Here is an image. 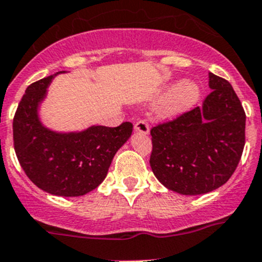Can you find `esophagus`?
<instances>
[{"mask_svg":"<svg viewBox=\"0 0 262 262\" xmlns=\"http://www.w3.org/2000/svg\"><path fill=\"white\" fill-rule=\"evenodd\" d=\"M134 130L142 134H148L149 133V125L146 120H139L134 124Z\"/></svg>","mask_w":262,"mask_h":262,"instance_id":"esophagus-1","label":"esophagus"}]
</instances>
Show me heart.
<instances>
[{
	"instance_id": "obj_1",
	"label": "heart",
	"mask_w": 262,
	"mask_h": 262,
	"mask_svg": "<svg viewBox=\"0 0 262 262\" xmlns=\"http://www.w3.org/2000/svg\"><path fill=\"white\" fill-rule=\"evenodd\" d=\"M202 86L196 81H181L166 90L161 100L160 114L163 118H173L186 113L199 102Z\"/></svg>"
}]
</instances>
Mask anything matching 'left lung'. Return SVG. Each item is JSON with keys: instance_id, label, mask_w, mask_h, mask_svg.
<instances>
[{"instance_id": "1", "label": "left lung", "mask_w": 262, "mask_h": 262, "mask_svg": "<svg viewBox=\"0 0 262 262\" xmlns=\"http://www.w3.org/2000/svg\"><path fill=\"white\" fill-rule=\"evenodd\" d=\"M203 106L150 129V168L168 190L207 194L226 184L245 147L246 114L228 81L209 73Z\"/></svg>"}]
</instances>
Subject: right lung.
I'll return each mask as SVG.
<instances>
[{
  "mask_svg": "<svg viewBox=\"0 0 262 262\" xmlns=\"http://www.w3.org/2000/svg\"><path fill=\"white\" fill-rule=\"evenodd\" d=\"M54 73L26 89L14 118V147L26 176L57 196H81L105 180L118 149L130 138L133 124L92 125L80 132H55L39 116Z\"/></svg>",
  "mask_w": 262,
  "mask_h": 262,
  "instance_id": "add662e5",
  "label": "right lung"
}]
</instances>
